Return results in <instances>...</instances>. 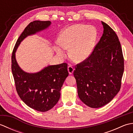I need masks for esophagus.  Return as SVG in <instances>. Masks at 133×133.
<instances>
[{"instance_id": "obj_1", "label": "esophagus", "mask_w": 133, "mask_h": 133, "mask_svg": "<svg viewBox=\"0 0 133 133\" xmlns=\"http://www.w3.org/2000/svg\"><path fill=\"white\" fill-rule=\"evenodd\" d=\"M74 69L73 68L71 65H70V66L68 67V71H69V74H72L73 72H74Z\"/></svg>"}]
</instances>
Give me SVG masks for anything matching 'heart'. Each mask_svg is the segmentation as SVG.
<instances>
[{
  "label": "heart",
  "instance_id": "b5f03b06",
  "mask_svg": "<svg viewBox=\"0 0 133 133\" xmlns=\"http://www.w3.org/2000/svg\"><path fill=\"white\" fill-rule=\"evenodd\" d=\"M97 36V30L94 27L74 24L66 28L61 33L58 43L63 49H69V55L72 60L81 63L91 55ZM61 48L56 46V52L58 55L63 56L64 52Z\"/></svg>",
  "mask_w": 133,
  "mask_h": 133
}]
</instances>
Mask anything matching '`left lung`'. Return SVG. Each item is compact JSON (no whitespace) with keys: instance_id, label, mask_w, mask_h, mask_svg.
<instances>
[{"instance_id":"1","label":"left lung","mask_w":133,"mask_h":133,"mask_svg":"<svg viewBox=\"0 0 133 133\" xmlns=\"http://www.w3.org/2000/svg\"><path fill=\"white\" fill-rule=\"evenodd\" d=\"M103 35L92 54L78 64L74 71L78 94L83 102L91 108L109 103L121 86L124 59L120 42L114 31L102 22Z\"/></svg>"}]
</instances>
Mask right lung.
I'll return each mask as SVG.
<instances>
[{
  "instance_id": "right-lung-1",
  "label": "right lung",
  "mask_w": 133,
  "mask_h": 133,
  "mask_svg": "<svg viewBox=\"0 0 133 133\" xmlns=\"http://www.w3.org/2000/svg\"><path fill=\"white\" fill-rule=\"evenodd\" d=\"M51 23L50 21L31 22L17 40L11 57V70L19 96L28 106L41 112L49 111L58 103L61 88L69 75L67 64L49 65L39 72H27L17 63L15 52L25 38L47 29Z\"/></svg>"
}]
</instances>
